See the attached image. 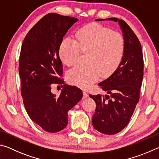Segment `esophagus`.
<instances>
[{"label": "esophagus", "mask_w": 159, "mask_h": 159, "mask_svg": "<svg viewBox=\"0 0 159 159\" xmlns=\"http://www.w3.org/2000/svg\"><path fill=\"white\" fill-rule=\"evenodd\" d=\"M88 97V93H86V92H83V99H85V98H87Z\"/></svg>", "instance_id": "34e87169"}]
</instances>
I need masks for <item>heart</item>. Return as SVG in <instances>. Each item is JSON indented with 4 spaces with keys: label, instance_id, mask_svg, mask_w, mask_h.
I'll return each instance as SVG.
<instances>
[{
    "label": "heart",
    "instance_id": "obj_1",
    "mask_svg": "<svg viewBox=\"0 0 159 159\" xmlns=\"http://www.w3.org/2000/svg\"><path fill=\"white\" fill-rule=\"evenodd\" d=\"M76 39H64L60 48L61 61L69 66L78 62L81 51L88 53V64L76 66L67 74L72 84L88 89L101 76H111L121 63L125 41L118 32L99 24L90 23L77 31Z\"/></svg>",
    "mask_w": 159,
    "mask_h": 159
}]
</instances>
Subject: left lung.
Wrapping results in <instances>:
<instances>
[{
  "label": "left lung",
  "mask_w": 159,
  "mask_h": 159,
  "mask_svg": "<svg viewBox=\"0 0 159 159\" xmlns=\"http://www.w3.org/2000/svg\"><path fill=\"white\" fill-rule=\"evenodd\" d=\"M109 20L118 21L121 29L125 41L124 55L114 73L99 83L108 95L90 97L96 103L92 119L93 127L101 133L114 134L128 125L138 103L144 61L140 43L128 24L117 18Z\"/></svg>",
  "instance_id": "obj_1"
}]
</instances>
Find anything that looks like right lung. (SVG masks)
I'll return each mask as SVG.
<instances>
[{"label": "right lung", "instance_id": "obj_1", "mask_svg": "<svg viewBox=\"0 0 159 159\" xmlns=\"http://www.w3.org/2000/svg\"><path fill=\"white\" fill-rule=\"evenodd\" d=\"M77 18L56 13L45 15L26 34L19 62L24 105L29 116L44 130L57 133L68 123V111L83 98L82 90L64 84L60 95L51 92L53 84H63L59 56L63 37Z\"/></svg>", "mask_w": 159, "mask_h": 159}]
</instances>
